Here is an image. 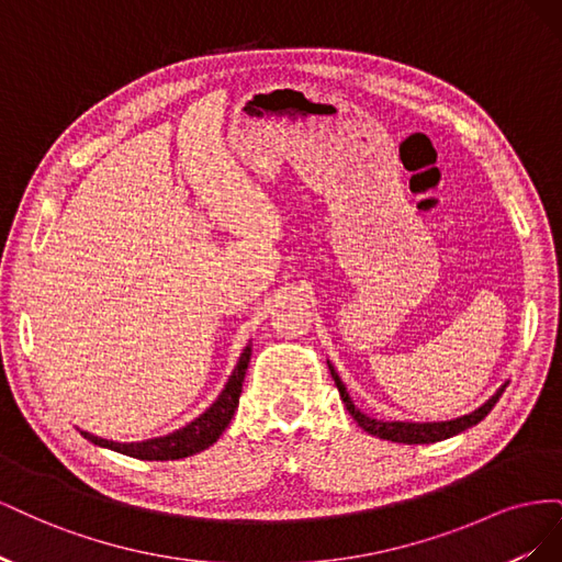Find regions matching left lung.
Returning <instances> with one entry per match:
<instances>
[{
    "label": "left lung",
    "instance_id": "1",
    "mask_svg": "<svg viewBox=\"0 0 562 562\" xmlns=\"http://www.w3.org/2000/svg\"><path fill=\"white\" fill-rule=\"evenodd\" d=\"M328 368H330V375L335 380V386L339 391V398H342L345 407L349 411V415L356 419V424L363 431H368L370 436H378L382 440H391V443H405V446H424V443H438V440H446V438H452L457 434H462L471 427H475L492 407H495V403L499 401V396L504 394V389L508 384V380L504 384H499V389L492 394L485 403H481L475 411L462 415V417H454V419H446V422H405V419H394V422H386V419H375L366 415L361 407H356L349 391H347V384L339 380L335 366L328 361Z\"/></svg>",
    "mask_w": 562,
    "mask_h": 562
}]
</instances>
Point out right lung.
Returning a JSON list of instances; mask_svg holds the SVG:
<instances>
[{
	"label": "right lung",
	"instance_id": "obj_1",
	"mask_svg": "<svg viewBox=\"0 0 562 562\" xmlns=\"http://www.w3.org/2000/svg\"><path fill=\"white\" fill-rule=\"evenodd\" d=\"M250 353H252V339H248V345L241 351L239 361H236L225 389L220 391V396L199 417H194L190 424H184V427L171 434L147 438V440H135V443H116V440L100 438L89 431H81V429L77 431L98 448H108L114 452H122L126 457L145 459V462H168V459L192 457L201 450L211 448L215 440L223 436L227 424L232 422L234 411L239 407V396H241L244 378L250 363Z\"/></svg>",
	"mask_w": 562,
	"mask_h": 562
}]
</instances>
